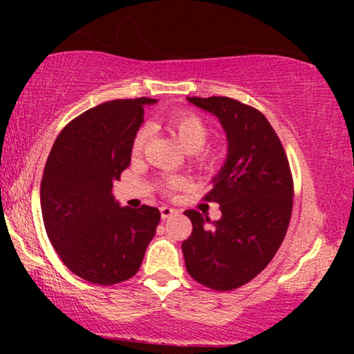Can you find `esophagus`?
I'll return each instance as SVG.
<instances>
[{"label":"esophagus","instance_id":"34e87169","mask_svg":"<svg viewBox=\"0 0 354 354\" xmlns=\"http://www.w3.org/2000/svg\"><path fill=\"white\" fill-rule=\"evenodd\" d=\"M160 213H161V218L168 219V218H171V216H174V214H176V209L169 208V206H161Z\"/></svg>","mask_w":354,"mask_h":354}]
</instances>
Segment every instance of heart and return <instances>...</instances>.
<instances>
[{
	"label": "heart",
	"mask_w": 354,
	"mask_h": 354,
	"mask_svg": "<svg viewBox=\"0 0 354 354\" xmlns=\"http://www.w3.org/2000/svg\"><path fill=\"white\" fill-rule=\"evenodd\" d=\"M166 128L171 131V135L180 141L185 151L191 154V161L196 165L200 169H209L216 163L218 156L216 151L211 148H205L206 140H208V126L200 116L196 115H186V113H180V115H171L166 118ZM149 129L141 128L138 129L135 138L131 143V154L135 158L143 153L146 143H148ZM181 185V180L178 178H168L165 181V188L174 189Z\"/></svg>",
	"instance_id": "heart-1"
}]
</instances>
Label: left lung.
<instances>
[{"instance_id": "1", "label": "left lung", "mask_w": 354, "mask_h": 354, "mask_svg": "<svg viewBox=\"0 0 354 354\" xmlns=\"http://www.w3.org/2000/svg\"><path fill=\"white\" fill-rule=\"evenodd\" d=\"M186 100L218 118L228 153L205 196L218 203L221 218L209 227L200 211H185L193 231L183 241V256L191 278L230 291L261 273L281 246L293 209V178L263 113L226 96Z\"/></svg>"}]
</instances>
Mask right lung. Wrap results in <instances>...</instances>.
Instances as JSON below:
<instances>
[{
  "mask_svg": "<svg viewBox=\"0 0 354 354\" xmlns=\"http://www.w3.org/2000/svg\"><path fill=\"white\" fill-rule=\"evenodd\" d=\"M156 100H113L64 126L41 180L44 228L61 261L89 283L116 284L140 270L160 211L120 206L113 183L131 161L145 106Z\"/></svg>",
  "mask_w": 354,
  "mask_h": 354,
  "instance_id": "obj_1",
  "label": "right lung"
}]
</instances>
